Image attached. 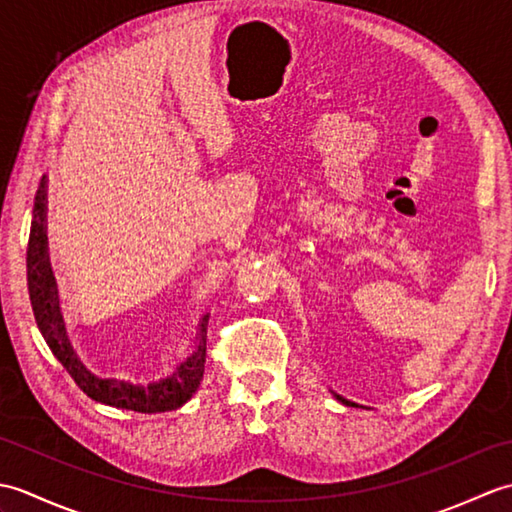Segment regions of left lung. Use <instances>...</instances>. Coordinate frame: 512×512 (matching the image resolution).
<instances>
[{
    "instance_id": "left-lung-1",
    "label": "left lung",
    "mask_w": 512,
    "mask_h": 512,
    "mask_svg": "<svg viewBox=\"0 0 512 512\" xmlns=\"http://www.w3.org/2000/svg\"><path fill=\"white\" fill-rule=\"evenodd\" d=\"M339 400H343V398L339 396ZM343 402H345V405H352V407H356V405H354V402H350V400H343Z\"/></svg>"
}]
</instances>
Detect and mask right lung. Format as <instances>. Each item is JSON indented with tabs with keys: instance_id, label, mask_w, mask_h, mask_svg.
I'll return each instance as SVG.
<instances>
[{
	"instance_id": "add662e5",
	"label": "right lung",
	"mask_w": 512,
	"mask_h": 512,
	"mask_svg": "<svg viewBox=\"0 0 512 512\" xmlns=\"http://www.w3.org/2000/svg\"><path fill=\"white\" fill-rule=\"evenodd\" d=\"M26 268H28V292L32 312L39 330L46 339L52 354L59 358V363L65 367L74 383L79 385L85 394L96 402H105L118 409H129L138 413H158V411H173L187 402L195 389H198L204 361H206V323L209 317H204L200 323L198 347L171 376L158 380L151 385H129L125 380L114 378H96L83 363L76 358L74 350L65 336V328L59 312L57 288H54V277L48 266L46 253V178H41L39 189L35 195V209H32V224L26 250Z\"/></svg>"
}]
</instances>
